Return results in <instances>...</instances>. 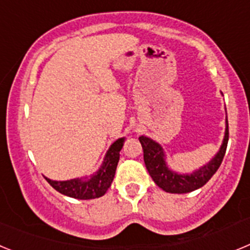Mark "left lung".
<instances>
[{
    "label": "left lung",
    "mask_w": 250,
    "mask_h": 250,
    "mask_svg": "<svg viewBox=\"0 0 250 250\" xmlns=\"http://www.w3.org/2000/svg\"><path fill=\"white\" fill-rule=\"evenodd\" d=\"M228 139L229 127L228 123H227L224 141H223L219 152L214 156L213 160L209 161L207 165L194 171L190 175H180V174L170 171L165 164L164 151L158 143L146 136H140L139 140H140L143 151H144V161L146 169L155 184L167 193L183 194L196 190L210 180L211 176L216 173V170L219 169L223 159H224Z\"/></svg>",
    "instance_id": "8db88e82"
}]
</instances>
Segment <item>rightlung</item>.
<instances>
[{"mask_svg":"<svg viewBox=\"0 0 250 250\" xmlns=\"http://www.w3.org/2000/svg\"><path fill=\"white\" fill-rule=\"evenodd\" d=\"M125 140L126 138H121L115 141L106 154L100 170L90 179H72L66 182H54L46 178V180L59 193L71 196L75 199L87 200L100 198L107 191L114 180L115 171H116L119 158H120V151Z\"/></svg>","mask_w":250,"mask_h":250,"instance_id":"right-lung-1","label":"right lung"}]
</instances>
